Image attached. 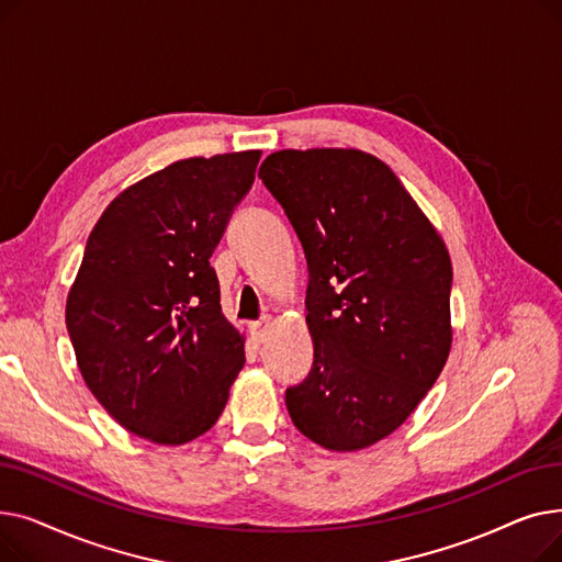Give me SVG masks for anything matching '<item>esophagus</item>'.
Returning a JSON list of instances; mask_svg holds the SVG:
<instances>
[{"instance_id":"1","label":"esophagus","mask_w":562,"mask_h":562,"mask_svg":"<svg viewBox=\"0 0 562 562\" xmlns=\"http://www.w3.org/2000/svg\"><path fill=\"white\" fill-rule=\"evenodd\" d=\"M269 328L271 323L269 321H257V323H250V335L257 344H261L266 339V335H269Z\"/></svg>"}]
</instances>
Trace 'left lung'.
Masks as SVG:
<instances>
[{
  "mask_svg": "<svg viewBox=\"0 0 562 562\" xmlns=\"http://www.w3.org/2000/svg\"><path fill=\"white\" fill-rule=\"evenodd\" d=\"M261 182L303 244L310 375L286 390L314 445L360 451L392 435L445 369L451 257L392 168L356 147L278 150Z\"/></svg>",
  "mask_w": 562,
  "mask_h": 562,
  "instance_id": "8db88e82",
  "label": "left lung"
}]
</instances>
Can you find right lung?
Listing matches in <instances>:
<instances>
[{"instance_id": "right-lung-1", "label": "right lung", "mask_w": 562, "mask_h": 562, "mask_svg": "<svg viewBox=\"0 0 562 562\" xmlns=\"http://www.w3.org/2000/svg\"><path fill=\"white\" fill-rule=\"evenodd\" d=\"M261 150L175 161L117 193L86 241L66 326L86 387L125 430L180 447L246 364L210 257Z\"/></svg>"}]
</instances>
